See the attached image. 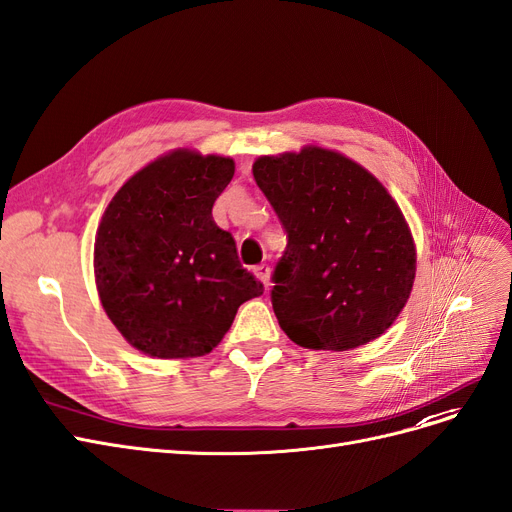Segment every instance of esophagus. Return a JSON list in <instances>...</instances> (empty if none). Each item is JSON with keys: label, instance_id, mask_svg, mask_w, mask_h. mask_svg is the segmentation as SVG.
Here are the masks:
<instances>
[{"label": "esophagus", "instance_id": "obj_1", "mask_svg": "<svg viewBox=\"0 0 512 512\" xmlns=\"http://www.w3.org/2000/svg\"><path fill=\"white\" fill-rule=\"evenodd\" d=\"M254 275L262 281L264 286H269V277H271V267L269 264H258V267H254Z\"/></svg>", "mask_w": 512, "mask_h": 512}]
</instances>
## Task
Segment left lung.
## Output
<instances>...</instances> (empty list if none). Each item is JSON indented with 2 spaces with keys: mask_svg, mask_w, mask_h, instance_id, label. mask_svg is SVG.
I'll return each mask as SVG.
<instances>
[{
  "mask_svg": "<svg viewBox=\"0 0 512 512\" xmlns=\"http://www.w3.org/2000/svg\"><path fill=\"white\" fill-rule=\"evenodd\" d=\"M252 173L288 235L271 290L281 330L328 351L381 337L415 279L413 237L390 192L351 158L317 146L260 156Z\"/></svg>",
  "mask_w": 512,
  "mask_h": 512,
  "instance_id": "obj_1",
  "label": "left lung"
}]
</instances>
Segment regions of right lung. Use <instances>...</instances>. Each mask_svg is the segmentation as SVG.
<instances>
[{"instance_id": "add662e5", "label": "right lung", "mask_w": 512, "mask_h": 512, "mask_svg": "<svg viewBox=\"0 0 512 512\" xmlns=\"http://www.w3.org/2000/svg\"><path fill=\"white\" fill-rule=\"evenodd\" d=\"M233 175V158L175 150L137 171L105 209L95 237L101 305L148 356L209 354L237 309L264 292L211 216Z\"/></svg>"}]
</instances>
